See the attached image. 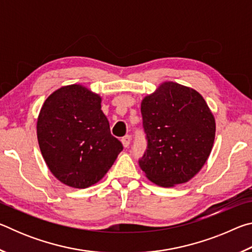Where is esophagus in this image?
Segmentation results:
<instances>
[{"label": "esophagus", "mask_w": 252, "mask_h": 252, "mask_svg": "<svg viewBox=\"0 0 252 252\" xmlns=\"http://www.w3.org/2000/svg\"><path fill=\"white\" fill-rule=\"evenodd\" d=\"M130 141H131V136L130 135H126V136H123V138L121 139V142H122L123 147H125V148L129 147Z\"/></svg>", "instance_id": "34e87169"}]
</instances>
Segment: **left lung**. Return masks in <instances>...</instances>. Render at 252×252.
I'll return each instance as SVG.
<instances>
[{
    "mask_svg": "<svg viewBox=\"0 0 252 252\" xmlns=\"http://www.w3.org/2000/svg\"><path fill=\"white\" fill-rule=\"evenodd\" d=\"M148 149L139 161L146 177L170 188L191 180L213 148L216 120L206 100L194 89L162 82L141 102Z\"/></svg>",
    "mask_w": 252,
    "mask_h": 252,
    "instance_id": "obj_1",
    "label": "left lung"
}]
</instances>
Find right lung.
<instances>
[{"mask_svg":"<svg viewBox=\"0 0 252 252\" xmlns=\"http://www.w3.org/2000/svg\"><path fill=\"white\" fill-rule=\"evenodd\" d=\"M102 97L82 84L46 97L36 123L37 142L51 173L63 185L85 189L99 182L123 150L110 133Z\"/></svg>","mask_w":252,"mask_h":252,"instance_id":"1","label":"right lung"}]
</instances>
